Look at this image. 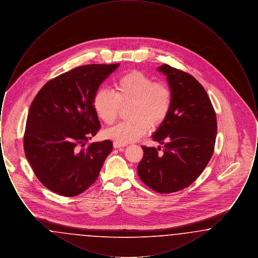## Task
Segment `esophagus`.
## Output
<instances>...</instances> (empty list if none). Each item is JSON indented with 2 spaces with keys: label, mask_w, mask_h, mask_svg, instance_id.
Returning <instances> with one entry per match:
<instances>
[{
  "label": "esophagus",
  "mask_w": 258,
  "mask_h": 258,
  "mask_svg": "<svg viewBox=\"0 0 258 258\" xmlns=\"http://www.w3.org/2000/svg\"><path fill=\"white\" fill-rule=\"evenodd\" d=\"M113 146H114V148H116V149H121V148L124 147V145H121V144H119V143H117V142H114V143H113Z\"/></svg>",
  "instance_id": "1"
}]
</instances>
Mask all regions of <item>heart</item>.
I'll return each instance as SVG.
<instances>
[{"label": "heart", "instance_id": "obj_1", "mask_svg": "<svg viewBox=\"0 0 258 258\" xmlns=\"http://www.w3.org/2000/svg\"><path fill=\"white\" fill-rule=\"evenodd\" d=\"M132 120L116 124L105 132V136L121 145L135 142L147 134L150 127L164 122L171 108L170 89L156 83L146 74L134 71L123 74L115 82V92L99 89L93 105L98 118L107 124L116 121L122 105L131 104Z\"/></svg>", "mask_w": 258, "mask_h": 258}]
</instances>
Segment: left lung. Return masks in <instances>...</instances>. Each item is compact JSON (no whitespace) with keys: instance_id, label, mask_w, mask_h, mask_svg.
I'll return each instance as SVG.
<instances>
[{"instance_id":"8db88e82","label":"left lung","mask_w":258,"mask_h":258,"mask_svg":"<svg viewBox=\"0 0 258 258\" xmlns=\"http://www.w3.org/2000/svg\"><path fill=\"white\" fill-rule=\"evenodd\" d=\"M157 70L166 76L171 108L152 135L163 151L142 146L137 173L155 191L170 194L192 184L205 169L214 153L217 117L205 89L194 76L166 63Z\"/></svg>"}]
</instances>
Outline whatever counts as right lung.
Instances as JSON below:
<instances>
[{
	"instance_id": "1",
	"label": "right lung",
	"mask_w": 258,
	"mask_h": 258,
	"mask_svg": "<svg viewBox=\"0 0 258 258\" xmlns=\"http://www.w3.org/2000/svg\"><path fill=\"white\" fill-rule=\"evenodd\" d=\"M119 63L86 64L51 79L27 117L24 151L40 183L62 197L82 194L98 178L110 140L86 143L100 127L93 100Z\"/></svg>"
}]
</instances>
